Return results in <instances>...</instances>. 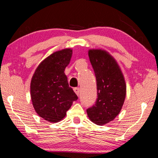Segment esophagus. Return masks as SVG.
<instances>
[{"instance_id":"esophagus-1","label":"esophagus","mask_w":158,"mask_h":158,"mask_svg":"<svg viewBox=\"0 0 158 158\" xmlns=\"http://www.w3.org/2000/svg\"><path fill=\"white\" fill-rule=\"evenodd\" d=\"M74 92L76 94L77 96H79V94H80V88H75L74 89Z\"/></svg>"}]
</instances>
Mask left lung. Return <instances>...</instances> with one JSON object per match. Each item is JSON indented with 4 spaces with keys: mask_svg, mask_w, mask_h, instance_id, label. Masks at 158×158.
Returning <instances> with one entry per match:
<instances>
[{
    "mask_svg": "<svg viewBox=\"0 0 158 158\" xmlns=\"http://www.w3.org/2000/svg\"><path fill=\"white\" fill-rule=\"evenodd\" d=\"M88 57L96 78L98 98L87 109L88 118L97 125H104L120 113L126 98L127 85L116 60L101 49L88 50Z\"/></svg>",
    "mask_w": 158,
    "mask_h": 158,
    "instance_id": "8db88e82",
    "label": "left lung"
}]
</instances>
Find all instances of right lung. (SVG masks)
<instances>
[{"label": "right lung", "instance_id": "add662e5", "mask_svg": "<svg viewBox=\"0 0 158 158\" xmlns=\"http://www.w3.org/2000/svg\"><path fill=\"white\" fill-rule=\"evenodd\" d=\"M72 55L70 48L55 52L40 62L31 77L30 94L34 109L49 122L63 119L73 101L77 99L64 73Z\"/></svg>", "mask_w": 158, "mask_h": 158}]
</instances>
